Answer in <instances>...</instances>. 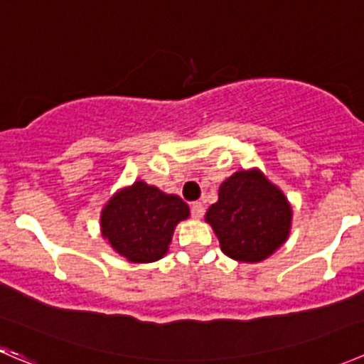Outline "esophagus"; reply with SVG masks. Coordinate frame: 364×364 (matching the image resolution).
<instances>
[{"instance_id": "esophagus-1", "label": "esophagus", "mask_w": 364, "mask_h": 364, "mask_svg": "<svg viewBox=\"0 0 364 364\" xmlns=\"http://www.w3.org/2000/svg\"><path fill=\"white\" fill-rule=\"evenodd\" d=\"M204 213H205V208H204L203 203H193L192 204V216H193V218L200 220L204 216Z\"/></svg>"}]
</instances>
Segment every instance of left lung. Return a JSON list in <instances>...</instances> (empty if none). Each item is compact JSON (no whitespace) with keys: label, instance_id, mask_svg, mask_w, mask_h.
I'll use <instances>...</instances> for the list:
<instances>
[{"label":"left lung","instance_id":"left-lung-1","mask_svg":"<svg viewBox=\"0 0 364 364\" xmlns=\"http://www.w3.org/2000/svg\"><path fill=\"white\" fill-rule=\"evenodd\" d=\"M205 222L220 248L237 262H262L289 240L292 205L259 168L237 171L220 185Z\"/></svg>","mask_w":364,"mask_h":364}]
</instances>
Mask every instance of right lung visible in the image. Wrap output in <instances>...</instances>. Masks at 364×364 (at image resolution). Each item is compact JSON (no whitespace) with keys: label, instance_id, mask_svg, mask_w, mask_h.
Masks as SVG:
<instances>
[{"label":"right lung","instance_id":"right-lung-1","mask_svg":"<svg viewBox=\"0 0 364 364\" xmlns=\"http://www.w3.org/2000/svg\"><path fill=\"white\" fill-rule=\"evenodd\" d=\"M188 216L181 197L139 179L117 190L102 208V237L128 262H156L168 252L176 225Z\"/></svg>","mask_w":364,"mask_h":364}]
</instances>
